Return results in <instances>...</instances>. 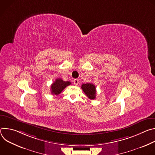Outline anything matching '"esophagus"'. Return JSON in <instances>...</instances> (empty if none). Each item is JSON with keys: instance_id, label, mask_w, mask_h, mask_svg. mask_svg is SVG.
<instances>
[{"instance_id": "34e87169", "label": "esophagus", "mask_w": 155, "mask_h": 155, "mask_svg": "<svg viewBox=\"0 0 155 155\" xmlns=\"http://www.w3.org/2000/svg\"><path fill=\"white\" fill-rule=\"evenodd\" d=\"M74 83L75 85H77L79 83V80L78 79H74Z\"/></svg>"}]
</instances>
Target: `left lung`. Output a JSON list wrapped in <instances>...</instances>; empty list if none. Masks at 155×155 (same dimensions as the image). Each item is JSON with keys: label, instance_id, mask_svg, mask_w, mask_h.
<instances>
[{"label": "left lung", "instance_id": "1", "mask_svg": "<svg viewBox=\"0 0 155 155\" xmlns=\"http://www.w3.org/2000/svg\"><path fill=\"white\" fill-rule=\"evenodd\" d=\"M81 88L84 94L90 99L94 100L96 98V88L94 84L91 83L83 84L81 85Z\"/></svg>", "mask_w": 155, "mask_h": 155}]
</instances>
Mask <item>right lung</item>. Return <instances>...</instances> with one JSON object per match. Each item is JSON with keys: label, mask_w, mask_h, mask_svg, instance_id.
Listing matches in <instances>:
<instances>
[{"label": "right lung", "mask_w": 155, "mask_h": 155, "mask_svg": "<svg viewBox=\"0 0 155 155\" xmlns=\"http://www.w3.org/2000/svg\"><path fill=\"white\" fill-rule=\"evenodd\" d=\"M71 84V81H65L61 78H57L51 85V93L53 95H58L65 87Z\"/></svg>", "instance_id": "obj_1"}]
</instances>
